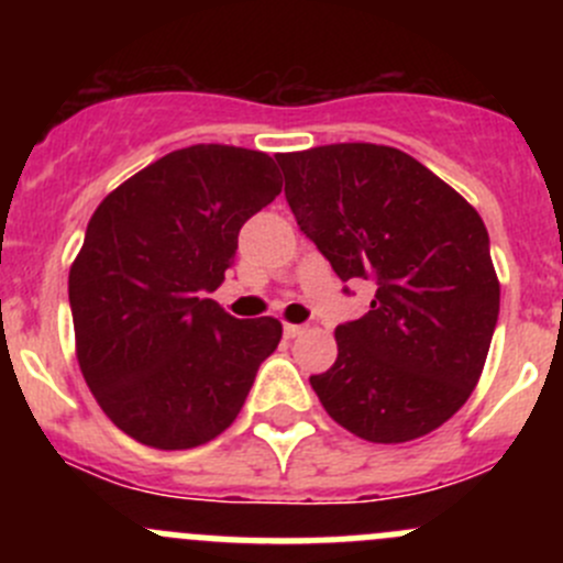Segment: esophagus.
Listing matches in <instances>:
<instances>
[{"instance_id": "obj_1", "label": "esophagus", "mask_w": 563, "mask_h": 563, "mask_svg": "<svg viewBox=\"0 0 563 563\" xmlns=\"http://www.w3.org/2000/svg\"><path fill=\"white\" fill-rule=\"evenodd\" d=\"M283 332H286V338H299L305 332V327L302 323H283Z\"/></svg>"}]
</instances>
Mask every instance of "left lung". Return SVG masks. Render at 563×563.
Here are the masks:
<instances>
[{
	"label": "left lung",
	"instance_id": "obj_1",
	"mask_svg": "<svg viewBox=\"0 0 563 563\" xmlns=\"http://www.w3.org/2000/svg\"><path fill=\"white\" fill-rule=\"evenodd\" d=\"M277 163L299 229L340 280L376 283L371 310L334 329V365L310 376L321 406L373 444L441 428L479 382L498 321L482 218L395 146L329 144Z\"/></svg>",
	"mask_w": 563,
	"mask_h": 563
}]
</instances>
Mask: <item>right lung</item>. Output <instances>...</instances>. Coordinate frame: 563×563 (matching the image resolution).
I'll return each instance as SVG.
<instances>
[{"instance_id": "right-lung-1", "label": "right lung", "mask_w": 563, "mask_h": 563, "mask_svg": "<svg viewBox=\"0 0 563 563\" xmlns=\"http://www.w3.org/2000/svg\"><path fill=\"white\" fill-rule=\"evenodd\" d=\"M269 155L196 144L108 192L70 266L84 378L106 417L155 450H190L245 406L277 318H234L207 299L234 264L240 229L275 201Z\"/></svg>"}]
</instances>
